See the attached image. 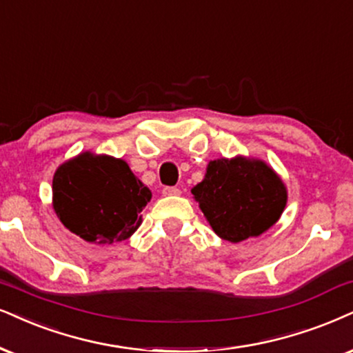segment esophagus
Wrapping results in <instances>:
<instances>
[{
  "mask_svg": "<svg viewBox=\"0 0 353 353\" xmlns=\"http://www.w3.org/2000/svg\"><path fill=\"white\" fill-rule=\"evenodd\" d=\"M181 190L177 187H164L163 195L164 197H174V195H179Z\"/></svg>",
  "mask_w": 353,
  "mask_h": 353,
  "instance_id": "1",
  "label": "esophagus"
}]
</instances>
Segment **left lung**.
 <instances>
[{
  "label": "left lung",
  "mask_w": 353,
  "mask_h": 353,
  "mask_svg": "<svg viewBox=\"0 0 353 353\" xmlns=\"http://www.w3.org/2000/svg\"><path fill=\"white\" fill-rule=\"evenodd\" d=\"M190 192L212 230L230 243L265 233L288 200L287 185L269 164L241 154L210 161L203 181Z\"/></svg>",
  "instance_id": "1"
}]
</instances>
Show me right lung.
<instances>
[{
	"mask_svg": "<svg viewBox=\"0 0 353 353\" xmlns=\"http://www.w3.org/2000/svg\"><path fill=\"white\" fill-rule=\"evenodd\" d=\"M151 190L127 161L83 151L53 174L52 205L66 230L94 244L128 239L141 225Z\"/></svg>",
	"mask_w": 353,
	"mask_h": 353,
	"instance_id": "1",
	"label": "right lung"
}]
</instances>
